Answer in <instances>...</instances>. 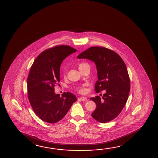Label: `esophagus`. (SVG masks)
Segmentation results:
<instances>
[{
    "label": "esophagus",
    "mask_w": 158,
    "mask_h": 158,
    "mask_svg": "<svg viewBox=\"0 0 158 158\" xmlns=\"http://www.w3.org/2000/svg\"><path fill=\"white\" fill-rule=\"evenodd\" d=\"M79 99H80L81 101H86V100H87V98L86 97H82L79 98Z\"/></svg>",
    "instance_id": "34e87169"
}]
</instances>
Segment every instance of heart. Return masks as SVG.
I'll use <instances>...</instances> for the list:
<instances>
[{
    "label": "heart",
    "mask_w": 158,
    "mask_h": 158,
    "mask_svg": "<svg viewBox=\"0 0 158 158\" xmlns=\"http://www.w3.org/2000/svg\"><path fill=\"white\" fill-rule=\"evenodd\" d=\"M86 66H89V64L87 63H80V64L78 65V66L79 70H81V69H82L83 68H85ZM63 74L65 73V70H64V69H63ZM85 85H78V86H77V87H76V89L79 92H80V93H84L85 90Z\"/></svg>",
    "instance_id": "heart-1"
}]
</instances>
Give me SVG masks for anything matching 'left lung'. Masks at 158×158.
Here are the masks:
<instances>
[{"label":"left lung","instance_id":"obj_1","mask_svg":"<svg viewBox=\"0 0 158 158\" xmlns=\"http://www.w3.org/2000/svg\"><path fill=\"white\" fill-rule=\"evenodd\" d=\"M95 63L98 81L95 90H105L102 98L92 97L97 105L92 116L95 120L106 123L113 120L125 106L130 90V81L127 69L122 58L107 48L92 47L77 56Z\"/></svg>","mask_w":158,"mask_h":158}]
</instances>
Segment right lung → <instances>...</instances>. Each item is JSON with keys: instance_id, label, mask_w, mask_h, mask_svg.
<instances>
[{"instance_id": "right-lung-1", "label": "right lung", "mask_w": 158, "mask_h": 158, "mask_svg": "<svg viewBox=\"0 0 158 158\" xmlns=\"http://www.w3.org/2000/svg\"><path fill=\"white\" fill-rule=\"evenodd\" d=\"M77 51L68 45H58L44 51L35 59L27 78L28 97L36 115L46 123L61 120L76 97L70 92L62 97L56 94L54 86L60 81V66L69 55Z\"/></svg>"}]
</instances>
